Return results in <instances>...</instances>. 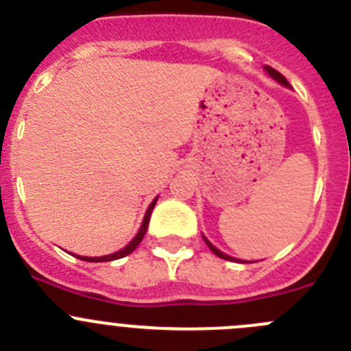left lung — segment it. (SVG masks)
Listing matches in <instances>:
<instances>
[{
	"instance_id": "1",
	"label": "left lung",
	"mask_w": 351,
	"mask_h": 351,
	"mask_svg": "<svg viewBox=\"0 0 351 351\" xmlns=\"http://www.w3.org/2000/svg\"><path fill=\"white\" fill-rule=\"evenodd\" d=\"M264 70H266V73H267V75H269V77H271V78H273V80H274V82H278V84H280V85H283V87H287V89H290L291 85H290V84H288V80H287V78H285V77H283V75H281V73H280V71H276V70H274V68H271V66H264ZM202 238H204V241H206V243H207V247H209V248H210V250H213V252H214V254H216V255H217V257L224 258V261H233V262H241V264H248V262H250V261H241V258H237V257H231V255L224 254V252H221V250H219V248H217V247H214V245H213V243H210V241H209V240H207V238H206V237H204V234H202Z\"/></svg>"
}]
</instances>
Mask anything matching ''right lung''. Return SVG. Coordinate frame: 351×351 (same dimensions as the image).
Instances as JSON below:
<instances>
[{
    "label": "right lung",
    "instance_id": "add662e5",
    "mask_svg": "<svg viewBox=\"0 0 351 351\" xmlns=\"http://www.w3.org/2000/svg\"><path fill=\"white\" fill-rule=\"evenodd\" d=\"M158 199H159V195L156 197L151 204H149V207H147V210H145L144 219H142V224H141V228H138L137 234H135V237L132 238L130 243L125 245L123 248H120V250L113 252V254H110V255H101V257H87V255H77V254H71V255H75V257L80 258V261H87V262H110V261H117V258H121V257H125V255L132 254V252L138 247V243H141L142 238H144L145 231H147L149 219H151V213H152V209H154Z\"/></svg>",
    "mask_w": 351,
    "mask_h": 351
}]
</instances>
